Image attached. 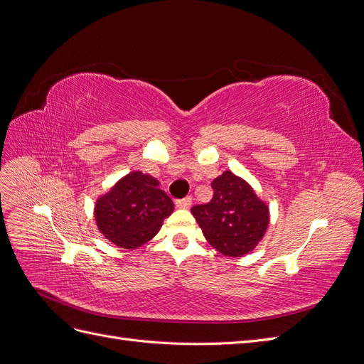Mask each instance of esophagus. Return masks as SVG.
<instances>
[{
	"mask_svg": "<svg viewBox=\"0 0 364 364\" xmlns=\"http://www.w3.org/2000/svg\"><path fill=\"white\" fill-rule=\"evenodd\" d=\"M191 205H193V197L191 196H186L181 200H176V206L182 208V209H188Z\"/></svg>",
	"mask_w": 364,
	"mask_h": 364,
	"instance_id": "esophagus-1",
	"label": "esophagus"
}]
</instances>
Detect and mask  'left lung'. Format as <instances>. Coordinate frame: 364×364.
<instances>
[{
  "label": "left lung",
  "mask_w": 364,
  "mask_h": 364,
  "mask_svg": "<svg viewBox=\"0 0 364 364\" xmlns=\"http://www.w3.org/2000/svg\"><path fill=\"white\" fill-rule=\"evenodd\" d=\"M211 186V202L193 206L191 214L215 250L225 257H245L267 232L269 205L249 182L229 170L215 178Z\"/></svg>",
  "instance_id": "obj_1"
}]
</instances>
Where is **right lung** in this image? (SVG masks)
<instances>
[{
  "mask_svg": "<svg viewBox=\"0 0 364 364\" xmlns=\"http://www.w3.org/2000/svg\"><path fill=\"white\" fill-rule=\"evenodd\" d=\"M174 203L159 188L158 179L142 171H132L111 190L98 197L94 206L100 232L123 249H136L155 237Z\"/></svg>",
  "mask_w": 364,
  "mask_h": 364,
  "instance_id": "add662e5",
  "label": "right lung"
}]
</instances>
